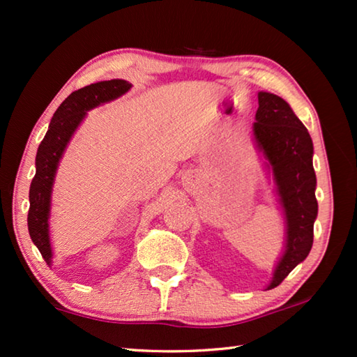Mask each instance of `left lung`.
I'll return each instance as SVG.
<instances>
[{"instance_id":"1","label":"left lung","mask_w":357,"mask_h":357,"mask_svg":"<svg viewBox=\"0 0 357 357\" xmlns=\"http://www.w3.org/2000/svg\"><path fill=\"white\" fill-rule=\"evenodd\" d=\"M255 118L253 134L273 167L287 215V250L275 268L268 287L271 289L280 285L312 249L313 222L318 214L317 176L312 164V138L285 100L275 94L259 93Z\"/></svg>"}]
</instances>
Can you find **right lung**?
I'll list each match as a JSON object with an SVG mask.
<instances>
[{"label": "right lung", "instance_id": "add662e5", "mask_svg": "<svg viewBox=\"0 0 357 357\" xmlns=\"http://www.w3.org/2000/svg\"><path fill=\"white\" fill-rule=\"evenodd\" d=\"M132 84L126 80H108L93 83L89 86L72 93L58 107L48 126V130L40 142L36 155V174L29 187L28 229L33 243L38 247L42 258L50 264L52 250L48 241V211H50V193L58 162L61 159L66 144L69 143L78 124L88 110L104 104L129 91Z\"/></svg>", "mask_w": 357, "mask_h": 357}]
</instances>
